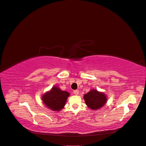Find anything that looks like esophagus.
I'll use <instances>...</instances> for the list:
<instances>
[{"label": "esophagus", "mask_w": 146, "mask_h": 146, "mask_svg": "<svg viewBox=\"0 0 146 146\" xmlns=\"http://www.w3.org/2000/svg\"><path fill=\"white\" fill-rule=\"evenodd\" d=\"M79 93V91L78 90H74V94L75 95H78Z\"/></svg>", "instance_id": "1"}]
</instances>
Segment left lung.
<instances>
[{
    "label": "left lung",
    "mask_w": 146,
    "mask_h": 146,
    "mask_svg": "<svg viewBox=\"0 0 146 146\" xmlns=\"http://www.w3.org/2000/svg\"><path fill=\"white\" fill-rule=\"evenodd\" d=\"M85 103L92 110H98L106 104L107 98L105 95L95 90H92L84 96Z\"/></svg>",
    "instance_id": "1"
}]
</instances>
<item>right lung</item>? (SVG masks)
<instances>
[{
  "instance_id": "obj_1",
  "label": "right lung",
  "mask_w": 146,
  "mask_h": 146,
  "mask_svg": "<svg viewBox=\"0 0 146 146\" xmlns=\"http://www.w3.org/2000/svg\"><path fill=\"white\" fill-rule=\"evenodd\" d=\"M69 96L67 91L61 90L58 87H54L49 92L42 96V100L43 103L50 109L60 111L63 108Z\"/></svg>"
}]
</instances>
